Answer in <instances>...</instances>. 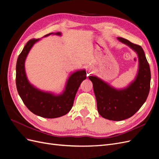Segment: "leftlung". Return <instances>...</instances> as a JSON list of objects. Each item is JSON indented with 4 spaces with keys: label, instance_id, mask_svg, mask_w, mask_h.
<instances>
[{
    "label": "left lung",
    "instance_id": "left-lung-1",
    "mask_svg": "<svg viewBox=\"0 0 159 159\" xmlns=\"http://www.w3.org/2000/svg\"><path fill=\"white\" fill-rule=\"evenodd\" d=\"M118 40L137 53L139 71L136 79L124 89H115L95 76H89L99 113L105 119L121 121L132 117L145 102L150 90L151 70L142 47L123 38Z\"/></svg>",
    "mask_w": 159,
    "mask_h": 159
}]
</instances>
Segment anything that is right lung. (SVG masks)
<instances>
[{
	"label": "right lung",
	"mask_w": 159,
	"mask_h": 159,
	"mask_svg": "<svg viewBox=\"0 0 159 159\" xmlns=\"http://www.w3.org/2000/svg\"><path fill=\"white\" fill-rule=\"evenodd\" d=\"M53 33L48 34L44 36ZM61 35L60 32L56 33ZM40 39L28 41L16 62V84L18 93L23 103L32 113L44 118H57L68 113L73 106L75 94L81 83L86 79L85 70L78 71L69 78L64 92L60 95H54L38 90L28 81L25 68L26 57L32 46Z\"/></svg>",
	"instance_id": "1"
}]
</instances>
